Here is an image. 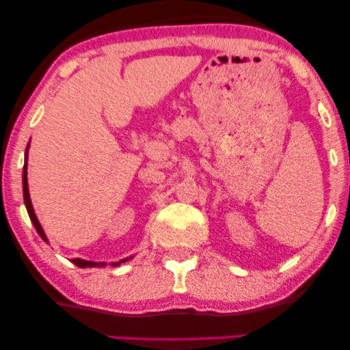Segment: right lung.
<instances>
[{
    "label": "right lung",
    "instance_id": "1",
    "mask_svg": "<svg viewBox=\"0 0 350 350\" xmlns=\"http://www.w3.org/2000/svg\"><path fill=\"white\" fill-rule=\"evenodd\" d=\"M27 148H29V146L26 147V163H25V167H23V197H25V204H26L27 214H29L31 221L33 223V226H36L38 236L42 237L44 242H48V239H46V234L43 231V228H42V225H40V221L37 219L36 213H33V208H32V203H31V197H29V187H27V170H26L27 169ZM129 259H131V257H127V259H122V260H119L116 263H111V265L113 267H118V265H121V263L127 262ZM71 262L74 263V265H77L79 268H93V267H104L105 265L104 262L97 263V262H90V260H83V259H72Z\"/></svg>",
    "mask_w": 350,
    "mask_h": 350
}]
</instances>
